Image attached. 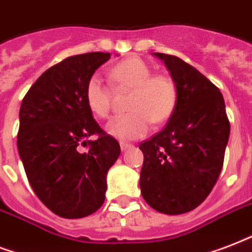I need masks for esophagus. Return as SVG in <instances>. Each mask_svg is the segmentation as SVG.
<instances>
[{"instance_id":"1","label":"esophagus","mask_w":252,"mask_h":252,"mask_svg":"<svg viewBox=\"0 0 252 252\" xmlns=\"http://www.w3.org/2000/svg\"><path fill=\"white\" fill-rule=\"evenodd\" d=\"M120 146H121V150H122V151H125V150H127V148H131L132 147V144L131 143H127V142H121Z\"/></svg>"}]
</instances>
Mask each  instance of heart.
Segmentation results:
<instances>
[{
	"mask_svg": "<svg viewBox=\"0 0 252 252\" xmlns=\"http://www.w3.org/2000/svg\"><path fill=\"white\" fill-rule=\"evenodd\" d=\"M153 68L139 58L116 64L109 71V79L116 88L132 89L127 108L131 112L117 114L106 125V131L121 140L138 139L154 124H164L175 112L177 104L176 83L169 76L153 75ZM84 98L88 109L98 118H106L112 109V91L99 75L87 81Z\"/></svg>",
	"mask_w": 252,
	"mask_h": 252,
	"instance_id": "b5f03b06",
	"label": "heart"
}]
</instances>
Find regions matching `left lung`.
Here are the masks:
<instances>
[{"mask_svg":"<svg viewBox=\"0 0 252 252\" xmlns=\"http://www.w3.org/2000/svg\"><path fill=\"white\" fill-rule=\"evenodd\" d=\"M177 87L168 124L139 144L140 192L153 209L183 214L196 209L217 183L230 135L225 101L210 80L177 56L154 52Z\"/></svg>","mask_w":252,"mask_h":252,"instance_id":"8db88e82","label":"left lung"}]
</instances>
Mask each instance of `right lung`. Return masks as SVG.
<instances>
[{
	"label": "right lung",
	"mask_w": 252,
	"mask_h": 252,
	"mask_svg": "<svg viewBox=\"0 0 252 252\" xmlns=\"http://www.w3.org/2000/svg\"><path fill=\"white\" fill-rule=\"evenodd\" d=\"M109 59V52L69 56L48 68L21 104L17 146L23 168L39 200L59 217L83 218L101 208L106 175L121 154L84 98L89 77ZM94 133L99 139L89 141Z\"/></svg>",
	"instance_id": "add662e5"
}]
</instances>
